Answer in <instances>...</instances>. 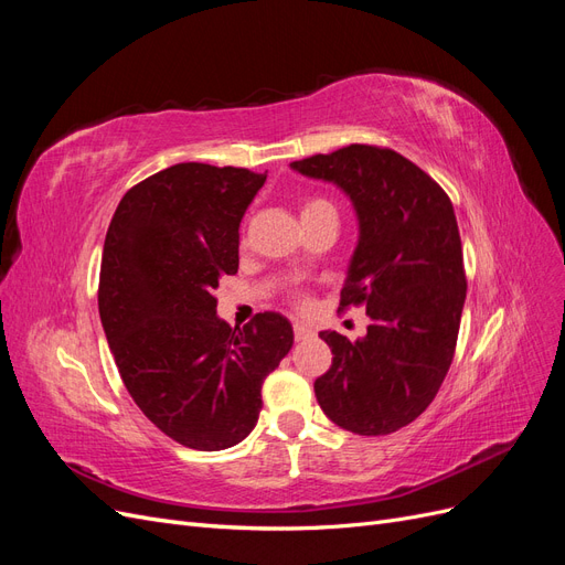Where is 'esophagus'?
<instances>
[{"mask_svg": "<svg viewBox=\"0 0 565 565\" xmlns=\"http://www.w3.org/2000/svg\"><path fill=\"white\" fill-rule=\"evenodd\" d=\"M311 334H313V330H311V328H306L303 322H295V339H297V341L309 339Z\"/></svg>", "mask_w": 565, "mask_h": 565, "instance_id": "esophagus-1", "label": "esophagus"}]
</instances>
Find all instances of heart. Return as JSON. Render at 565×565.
I'll return each mask as SVG.
<instances>
[{"label":"heart","instance_id":"heart-1","mask_svg":"<svg viewBox=\"0 0 565 565\" xmlns=\"http://www.w3.org/2000/svg\"><path fill=\"white\" fill-rule=\"evenodd\" d=\"M320 207H330V202H324V200H306L301 214L303 212H311V210H320Z\"/></svg>","mask_w":565,"mask_h":565}]
</instances>
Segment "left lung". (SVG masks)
I'll use <instances>...</instances> for the list:
<instances>
[{
  "label": "left lung",
  "mask_w": 565,
  "mask_h": 565,
  "mask_svg": "<svg viewBox=\"0 0 565 565\" xmlns=\"http://www.w3.org/2000/svg\"><path fill=\"white\" fill-rule=\"evenodd\" d=\"M334 183L358 216L341 309L365 306L367 334L320 332L332 349L316 398L337 426L386 436L415 422L450 370L467 276L452 202L396 150L351 143L289 164Z\"/></svg>",
  "instance_id": "8db88e82"
}]
</instances>
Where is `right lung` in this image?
Masks as SVG:
<instances>
[{"mask_svg":"<svg viewBox=\"0 0 565 565\" xmlns=\"http://www.w3.org/2000/svg\"><path fill=\"white\" fill-rule=\"evenodd\" d=\"M266 174L181 162L136 183L106 233L98 313L129 396L162 434L226 450L256 426L262 384L295 344L289 320L216 316L214 289L237 273L241 221Z\"/></svg>","mask_w":565,"mask_h":565,"instance_id":"right-lung-1","label":"right lung"}]
</instances>
